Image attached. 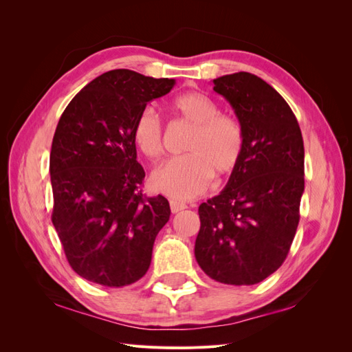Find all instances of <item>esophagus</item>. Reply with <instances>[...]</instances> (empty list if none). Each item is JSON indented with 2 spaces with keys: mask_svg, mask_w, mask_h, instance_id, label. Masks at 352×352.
Masks as SVG:
<instances>
[{
  "mask_svg": "<svg viewBox=\"0 0 352 352\" xmlns=\"http://www.w3.org/2000/svg\"><path fill=\"white\" fill-rule=\"evenodd\" d=\"M186 208V204H184V202H177V201H170V210H172V212H179Z\"/></svg>",
  "mask_w": 352,
  "mask_h": 352,
  "instance_id": "1",
  "label": "esophagus"
}]
</instances>
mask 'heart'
<instances>
[{"mask_svg": "<svg viewBox=\"0 0 352 352\" xmlns=\"http://www.w3.org/2000/svg\"><path fill=\"white\" fill-rule=\"evenodd\" d=\"M172 110L194 124L185 151L154 168L150 184L154 190L175 199H190L206 192L212 172L232 173L243 153V131L238 119L219 113L217 102L202 92H186L172 101ZM132 138L138 150L155 160L164 151V132L160 116L145 107L133 123Z\"/></svg>", "mask_w": 352, "mask_h": 352, "instance_id": "b5f03b06", "label": "heart"}]
</instances>
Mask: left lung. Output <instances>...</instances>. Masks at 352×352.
Wrapping results in <instances>:
<instances>
[{"mask_svg": "<svg viewBox=\"0 0 352 352\" xmlns=\"http://www.w3.org/2000/svg\"><path fill=\"white\" fill-rule=\"evenodd\" d=\"M235 110L243 153L225 189L198 208L195 258L226 285H255L289 252L304 192V142L282 95L248 72L212 80Z\"/></svg>", "mask_w": 352, "mask_h": 352, "instance_id": "8db88e82", "label": "left lung"}]
</instances>
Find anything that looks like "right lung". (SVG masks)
Here are the masks:
<instances>
[{"mask_svg": "<svg viewBox=\"0 0 352 352\" xmlns=\"http://www.w3.org/2000/svg\"><path fill=\"white\" fill-rule=\"evenodd\" d=\"M175 79L116 69L89 82L61 114L52 138L50 173L54 225L72 269L110 287L146 273L157 233L168 221L163 197L142 194L133 123Z\"/></svg>", "mask_w": 352, "mask_h": 352, "instance_id": "1", "label": "right lung"}]
</instances>
